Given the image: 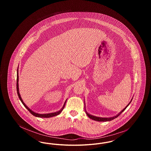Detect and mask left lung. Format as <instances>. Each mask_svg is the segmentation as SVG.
<instances>
[{"label":"left lung","mask_w":151,"mask_h":151,"mask_svg":"<svg viewBox=\"0 0 151 151\" xmlns=\"http://www.w3.org/2000/svg\"><path fill=\"white\" fill-rule=\"evenodd\" d=\"M132 99L131 100L130 102H129V104L126 106V108H124L119 114H118L117 115H115L114 116H113V117H110V118H101V117H97V116H93V115H91V114H88L86 111V115H88V116L89 118H90L91 119H93V120H94V121H98V122H106V121H112L113 119H115L116 118H117L119 115H121L122 112H123V111L127 108V107L129 105V104L131 103V102L132 101Z\"/></svg>","instance_id":"1"}]
</instances>
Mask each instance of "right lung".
I'll list each match as a JSON object with an SVG mask.
<instances>
[{
  "mask_svg": "<svg viewBox=\"0 0 151 151\" xmlns=\"http://www.w3.org/2000/svg\"><path fill=\"white\" fill-rule=\"evenodd\" d=\"M18 68H17V83H16V88H17V93L18 94V96L20 99V100L21 101V102H22V104L24 105V106L27 108L29 112L32 114V115L35 116L36 117H40V118H50V117H52V116H56V115L59 114L63 110V109L65 108V102H66V101H65V104H64V105L63 106V108H62L59 111H57V112H55V113H48V114H38V113H36L35 112L33 111L32 110H31L30 109H29L25 104V103L23 102V101L22 100V97L20 96V94L19 93V84H18V82H19V73H18Z\"/></svg>",
  "mask_w": 151,
  "mask_h": 151,
  "instance_id": "add662e5",
  "label": "right lung"
}]
</instances>
